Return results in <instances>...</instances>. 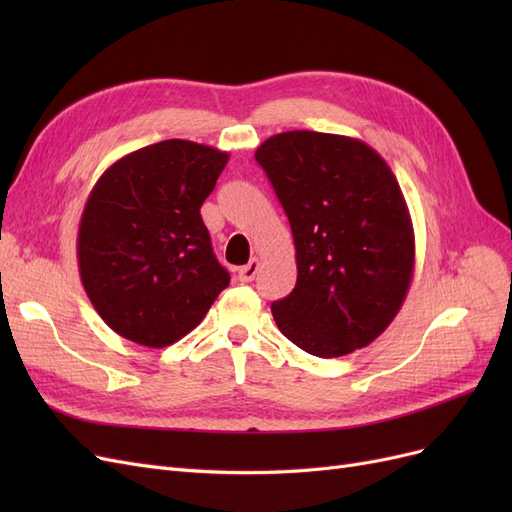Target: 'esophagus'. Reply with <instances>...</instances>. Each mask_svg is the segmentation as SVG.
Listing matches in <instances>:
<instances>
[{"label": "esophagus", "instance_id": "1", "mask_svg": "<svg viewBox=\"0 0 512 512\" xmlns=\"http://www.w3.org/2000/svg\"><path fill=\"white\" fill-rule=\"evenodd\" d=\"M258 269H260V260H258V258H252L250 262H247L245 267L239 269V280H241V282H252L254 277H256V273H258Z\"/></svg>", "mask_w": 512, "mask_h": 512}]
</instances>
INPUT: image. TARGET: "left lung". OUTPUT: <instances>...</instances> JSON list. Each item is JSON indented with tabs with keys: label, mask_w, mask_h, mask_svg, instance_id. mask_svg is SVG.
I'll use <instances>...</instances> for the list:
<instances>
[{
	"label": "left lung",
	"mask_w": 512,
	"mask_h": 512,
	"mask_svg": "<svg viewBox=\"0 0 512 512\" xmlns=\"http://www.w3.org/2000/svg\"><path fill=\"white\" fill-rule=\"evenodd\" d=\"M254 158L297 252V284L271 305L275 324L320 359L369 346L404 305L414 273V228L393 170L359 138L309 130L267 138Z\"/></svg>",
	"instance_id": "1"
}]
</instances>
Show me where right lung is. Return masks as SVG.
Here are the masks:
<instances>
[{
    "label": "right lung",
    "mask_w": 512,
    "mask_h": 512,
    "mask_svg": "<svg viewBox=\"0 0 512 512\" xmlns=\"http://www.w3.org/2000/svg\"><path fill=\"white\" fill-rule=\"evenodd\" d=\"M228 153L170 138L108 166L76 237L81 282L117 335L164 348L196 329L230 284L200 207Z\"/></svg>",
    "instance_id": "1"
}]
</instances>
